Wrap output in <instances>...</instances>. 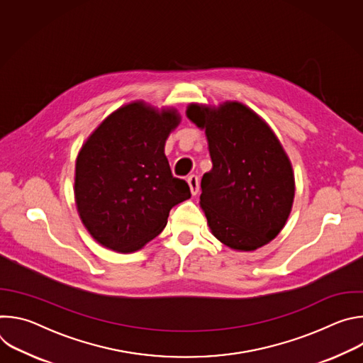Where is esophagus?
Masks as SVG:
<instances>
[{"mask_svg": "<svg viewBox=\"0 0 363 363\" xmlns=\"http://www.w3.org/2000/svg\"><path fill=\"white\" fill-rule=\"evenodd\" d=\"M188 185H189V189H191V194L192 195H196L198 191H199V181H198V177L196 175H191L188 177Z\"/></svg>", "mask_w": 363, "mask_h": 363, "instance_id": "1", "label": "esophagus"}]
</instances>
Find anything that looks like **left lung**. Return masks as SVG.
Wrapping results in <instances>:
<instances>
[{
  "label": "left lung",
  "instance_id": "8db88e82",
  "mask_svg": "<svg viewBox=\"0 0 363 363\" xmlns=\"http://www.w3.org/2000/svg\"><path fill=\"white\" fill-rule=\"evenodd\" d=\"M205 129L213 169L201 179L199 205L211 233L227 247L252 251L283 230L294 199L287 153L270 126L238 101L188 106Z\"/></svg>",
  "mask_w": 363,
  "mask_h": 363
}]
</instances>
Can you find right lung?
I'll use <instances>...</instances> for the list:
<instances>
[{"instance_id": "obj_1", "label": "right lung", "mask_w": 363, "mask_h": 363, "mask_svg": "<svg viewBox=\"0 0 363 363\" xmlns=\"http://www.w3.org/2000/svg\"><path fill=\"white\" fill-rule=\"evenodd\" d=\"M177 109L133 101L111 113L76 160L74 199L82 223L103 247L132 252L160 235L174 205L191 198L165 157Z\"/></svg>"}]
</instances>
